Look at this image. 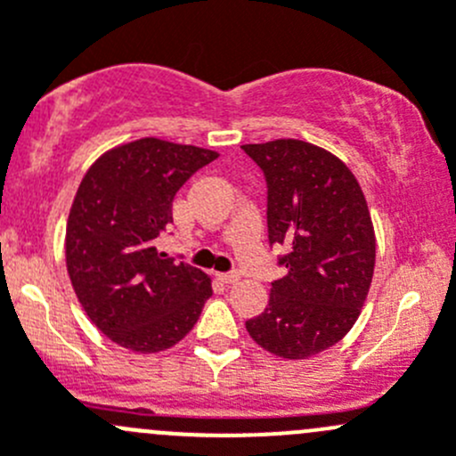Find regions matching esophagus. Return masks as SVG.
<instances>
[{
    "label": "esophagus",
    "instance_id": "1",
    "mask_svg": "<svg viewBox=\"0 0 456 456\" xmlns=\"http://www.w3.org/2000/svg\"><path fill=\"white\" fill-rule=\"evenodd\" d=\"M218 278L223 280L224 284H233V282H238V280H240V275H238L236 271H227V273H220Z\"/></svg>",
    "mask_w": 456,
    "mask_h": 456
}]
</instances>
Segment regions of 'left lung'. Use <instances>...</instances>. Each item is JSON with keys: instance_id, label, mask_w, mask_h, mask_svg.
<instances>
[{"instance_id": "1", "label": "left lung", "mask_w": 456, "mask_h": 456, "mask_svg": "<svg viewBox=\"0 0 456 456\" xmlns=\"http://www.w3.org/2000/svg\"><path fill=\"white\" fill-rule=\"evenodd\" d=\"M266 181L269 245H282L287 275L271 282L269 305L247 320L265 351L306 360L338 344L360 317L375 269L369 205L351 169L296 139L242 145Z\"/></svg>"}]
</instances>
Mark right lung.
Instances as JSON below:
<instances>
[{"label": "right lung", "instance_id": "1", "mask_svg": "<svg viewBox=\"0 0 456 456\" xmlns=\"http://www.w3.org/2000/svg\"><path fill=\"white\" fill-rule=\"evenodd\" d=\"M218 159L141 139L105 151L84 176L66 229V265L92 324L118 346L159 353L181 342L211 297L196 266L159 251L176 191Z\"/></svg>", "mask_w": 456, "mask_h": 456}]
</instances>
